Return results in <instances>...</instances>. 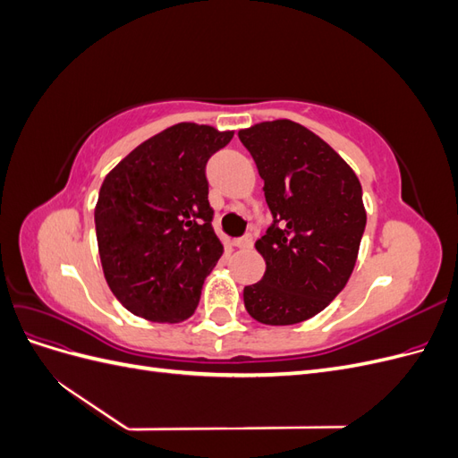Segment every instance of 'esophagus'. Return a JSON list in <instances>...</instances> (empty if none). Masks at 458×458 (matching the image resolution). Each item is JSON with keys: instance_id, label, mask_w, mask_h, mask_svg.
<instances>
[{"instance_id": "obj_1", "label": "esophagus", "mask_w": 458, "mask_h": 458, "mask_svg": "<svg viewBox=\"0 0 458 458\" xmlns=\"http://www.w3.org/2000/svg\"><path fill=\"white\" fill-rule=\"evenodd\" d=\"M233 244L237 246V248H252V244H254V237L250 233L248 234H242V237H239V239H234L233 241Z\"/></svg>"}]
</instances>
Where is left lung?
I'll use <instances>...</instances> for the list:
<instances>
[{
	"instance_id": "1",
	"label": "left lung",
	"mask_w": 458,
	"mask_h": 458,
	"mask_svg": "<svg viewBox=\"0 0 458 458\" xmlns=\"http://www.w3.org/2000/svg\"><path fill=\"white\" fill-rule=\"evenodd\" d=\"M239 140L273 216L256 242L267 269L244 286V306L263 325H296L323 311L350 279L367 225L361 183L321 137L293 120L256 123Z\"/></svg>"
}]
</instances>
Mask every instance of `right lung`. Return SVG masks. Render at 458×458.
I'll return each mask as SVG.
<instances>
[{
  "instance_id": "obj_1",
  "label": "right lung",
  "mask_w": 458,
  "mask_h": 458,
  "mask_svg": "<svg viewBox=\"0 0 458 458\" xmlns=\"http://www.w3.org/2000/svg\"><path fill=\"white\" fill-rule=\"evenodd\" d=\"M231 140L233 131L175 123L105 177L95 206L99 256L110 290L133 315L179 323L195 313L224 254L206 164Z\"/></svg>"
}]
</instances>
